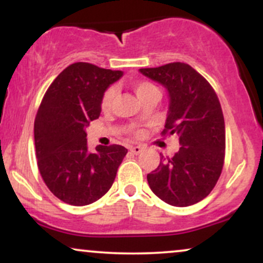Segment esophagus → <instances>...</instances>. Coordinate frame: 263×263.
<instances>
[{
    "label": "esophagus",
    "instance_id": "1",
    "mask_svg": "<svg viewBox=\"0 0 263 263\" xmlns=\"http://www.w3.org/2000/svg\"><path fill=\"white\" fill-rule=\"evenodd\" d=\"M142 147H140V146H135V147H131V148H129V151H131L132 153H134V155H140V153L142 152Z\"/></svg>",
    "mask_w": 263,
    "mask_h": 263
}]
</instances>
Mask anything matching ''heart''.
Masks as SVG:
<instances>
[{
	"label": "heart",
	"mask_w": 263,
	"mask_h": 263,
	"mask_svg": "<svg viewBox=\"0 0 263 263\" xmlns=\"http://www.w3.org/2000/svg\"><path fill=\"white\" fill-rule=\"evenodd\" d=\"M131 87L134 89L136 95L138 96V99H140L141 101L143 100L144 98H147L149 93L158 91V90H157V87L153 85L152 83H149V81H146V80H135V81H132ZM114 98H115L114 87H107V89L104 91V93H102V98H101V108H102V110L107 111L108 108L111 107V105H112V101H114ZM132 134L140 135V132L132 129Z\"/></svg>",
	"instance_id": "obj_1"
}]
</instances>
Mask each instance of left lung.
I'll return each mask as SVG.
<instances>
[{
	"mask_svg": "<svg viewBox=\"0 0 263 263\" xmlns=\"http://www.w3.org/2000/svg\"><path fill=\"white\" fill-rule=\"evenodd\" d=\"M140 71L165 86L170 111L162 136H179V151L161 157L147 174L149 188L173 206H189L210 194L225 159V122L215 90L185 63H170Z\"/></svg>",
	"mask_w": 263,
	"mask_h": 263,
	"instance_id": "obj_1",
	"label": "left lung"
}]
</instances>
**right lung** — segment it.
<instances>
[{
	"label": "right lung",
	"instance_id": "right-lung-1",
	"mask_svg": "<svg viewBox=\"0 0 263 263\" xmlns=\"http://www.w3.org/2000/svg\"><path fill=\"white\" fill-rule=\"evenodd\" d=\"M122 71L74 63L45 91L34 120L35 156L45 185L66 204L84 206L108 192L127 149L120 144L87 152L85 127L99 119L102 93Z\"/></svg>",
	"mask_w": 263,
	"mask_h": 263
}]
</instances>
